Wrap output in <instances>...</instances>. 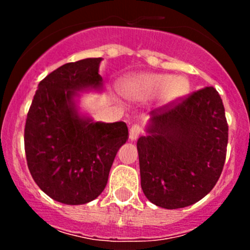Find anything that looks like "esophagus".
Wrapping results in <instances>:
<instances>
[{
  "label": "esophagus",
  "instance_id": "obj_1",
  "mask_svg": "<svg viewBox=\"0 0 250 250\" xmlns=\"http://www.w3.org/2000/svg\"><path fill=\"white\" fill-rule=\"evenodd\" d=\"M143 132V128H141L140 125H133L129 129V139L135 140Z\"/></svg>",
  "mask_w": 250,
  "mask_h": 250
}]
</instances>
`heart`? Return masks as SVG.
Instances as JSON below:
<instances>
[{
  "instance_id": "b5f03b06",
  "label": "heart",
  "mask_w": 250,
  "mask_h": 250,
  "mask_svg": "<svg viewBox=\"0 0 250 250\" xmlns=\"http://www.w3.org/2000/svg\"><path fill=\"white\" fill-rule=\"evenodd\" d=\"M188 82L184 77H173L167 74H141L125 82V92L132 99L162 97L170 103L188 94Z\"/></svg>"
}]
</instances>
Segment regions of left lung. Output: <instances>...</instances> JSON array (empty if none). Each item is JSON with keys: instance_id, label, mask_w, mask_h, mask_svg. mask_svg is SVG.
<instances>
[{"instance_id": "left-lung-1", "label": "left lung", "mask_w": 250, "mask_h": 250, "mask_svg": "<svg viewBox=\"0 0 250 250\" xmlns=\"http://www.w3.org/2000/svg\"><path fill=\"white\" fill-rule=\"evenodd\" d=\"M140 137L141 188L150 202L178 209L202 200L223 172L229 125L223 100L206 87L151 111Z\"/></svg>"}]
</instances>
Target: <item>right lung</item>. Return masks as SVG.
I'll use <instances>...</instances> for the list:
<instances>
[{"instance_id":"obj_1","label":"right lung","mask_w":250,"mask_h":250,"mask_svg":"<svg viewBox=\"0 0 250 250\" xmlns=\"http://www.w3.org/2000/svg\"><path fill=\"white\" fill-rule=\"evenodd\" d=\"M102 58L67 62L40 82L27 112L25 155L32 179L53 200L84 204L104 191L118 148L128 139L125 122H93L78 115L77 90L100 88Z\"/></svg>"}]
</instances>
